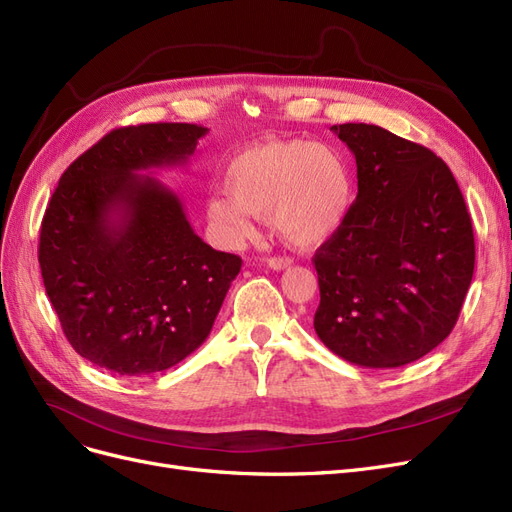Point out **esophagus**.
I'll list each match as a JSON object with an SVG mask.
<instances>
[{
    "label": "esophagus",
    "mask_w": 512,
    "mask_h": 512,
    "mask_svg": "<svg viewBox=\"0 0 512 512\" xmlns=\"http://www.w3.org/2000/svg\"><path fill=\"white\" fill-rule=\"evenodd\" d=\"M291 259L289 257H270L268 259V266L272 268V270H285V268H289L291 266Z\"/></svg>",
    "instance_id": "34e87169"
}]
</instances>
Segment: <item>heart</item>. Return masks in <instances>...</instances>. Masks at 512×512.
I'll return each mask as SVG.
<instances>
[{
	"label": "heart",
	"mask_w": 512,
	"mask_h": 512,
	"mask_svg": "<svg viewBox=\"0 0 512 512\" xmlns=\"http://www.w3.org/2000/svg\"><path fill=\"white\" fill-rule=\"evenodd\" d=\"M223 192L206 202L208 221L227 242L253 232L249 215H270L272 230L295 249H316L348 217L354 181L339 149L308 139L246 147L227 162Z\"/></svg>",
	"instance_id": "heart-1"
}]
</instances>
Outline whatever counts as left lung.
<instances>
[{"label":"left lung","mask_w":512,"mask_h":512,"mask_svg":"<svg viewBox=\"0 0 512 512\" xmlns=\"http://www.w3.org/2000/svg\"><path fill=\"white\" fill-rule=\"evenodd\" d=\"M356 158L358 194L312 263L314 329L369 369L418 361L456 327L475 272V234L449 166L375 124L331 126Z\"/></svg>","instance_id":"left-lung-1"}]
</instances>
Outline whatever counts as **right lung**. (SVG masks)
<instances>
[{
    "mask_svg": "<svg viewBox=\"0 0 512 512\" xmlns=\"http://www.w3.org/2000/svg\"><path fill=\"white\" fill-rule=\"evenodd\" d=\"M206 132L173 122L111 130L54 189L37 259L67 342L92 365L158 373L213 329L242 259L208 246L179 196L139 175L187 162Z\"/></svg>",
    "mask_w": 512,
    "mask_h": 512,
    "instance_id": "1",
    "label": "right lung"
}]
</instances>
